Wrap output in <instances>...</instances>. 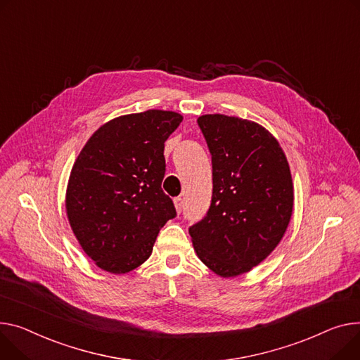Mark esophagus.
Wrapping results in <instances>:
<instances>
[{
	"instance_id": "obj_1",
	"label": "esophagus",
	"mask_w": 360,
	"mask_h": 360,
	"mask_svg": "<svg viewBox=\"0 0 360 360\" xmlns=\"http://www.w3.org/2000/svg\"><path fill=\"white\" fill-rule=\"evenodd\" d=\"M174 202H175L176 211H178V212H181V211H182V208H184V200H182L181 197H178V198H175V200H174Z\"/></svg>"
}]
</instances>
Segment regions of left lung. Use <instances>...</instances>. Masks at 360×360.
Here are the masks:
<instances>
[{"label":"left lung","mask_w":360,"mask_h":360,"mask_svg":"<svg viewBox=\"0 0 360 360\" xmlns=\"http://www.w3.org/2000/svg\"><path fill=\"white\" fill-rule=\"evenodd\" d=\"M212 163V198L189 227L194 250L223 278L265 260L288 229L294 185L278 140L260 124L224 114L198 117Z\"/></svg>","instance_id":"1"}]
</instances>
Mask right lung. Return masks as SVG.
I'll list each match as a JSON object with an SVG mask.
<instances>
[{
  "mask_svg": "<svg viewBox=\"0 0 360 360\" xmlns=\"http://www.w3.org/2000/svg\"><path fill=\"white\" fill-rule=\"evenodd\" d=\"M182 122L148 110L110 120L85 143L69 175L66 215L84 252L110 274H127L152 255L176 215L162 191L165 141Z\"/></svg>",
  "mask_w": 360,
  "mask_h": 360,
  "instance_id": "obj_1",
  "label": "right lung"
}]
</instances>
